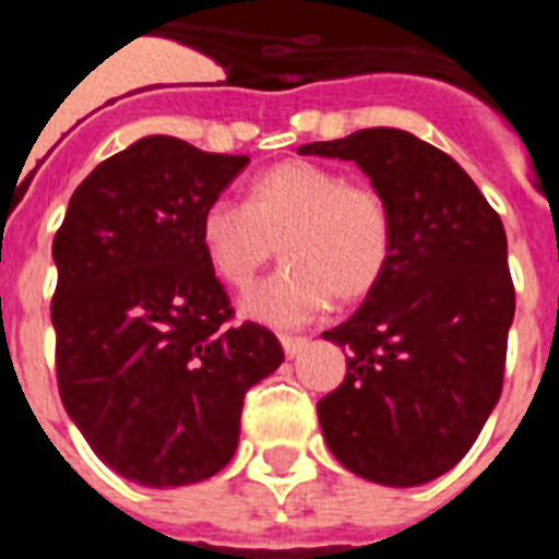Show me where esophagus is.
<instances>
[{
  "label": "esophagus",
  "instance_id": "esophagus-1",
  "mask_svg": "<svg viewBox=\"0 0 559 559\" xmlns=\"http://www.w3.org/2000/svg\"><path fill=\"white\" fill-rule=\"evenodd\" d=\"M280 341H283V349L288 358H296V355L308 347V338H302V335H280Z\"/></svg>",
  "mask_w": 559,
  "mask_h": 559
}]
</instances>
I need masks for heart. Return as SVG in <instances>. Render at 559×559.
<instances>
[{"mask_svg": "<svg viewBox=\"0 0 559 559\" xmlns=\"http://www.w3.org/2000/svg\"><path fill=\"white\" fill-rule=\"evenodd\" d=\"M212 271L243 290L274 260L288 269L257 285L243 313L274 328H296L330 308L372 294L392 260L394 226L374 187L341 170L288 159L251 179L246 204L215 199L199 221Z\"/></svg>", "mask_w": 559, "mask_h": 559, "instance_id": "1", "label": "heart"}]
</instances>
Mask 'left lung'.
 Listing matches in <instances>:
<instances>
[{"mask_svg":"<svg viewBox=\"0 0 559 559\" xmlns=\"http://www.w3.org/2000/svg\"><path fill=\"white\" fill-rule=\"evenodd\" d=\"M302 156L355 162L392 212L386 271L324 338L347 378L319 400L333 456L355 476L417 487L471 451L501 397L515 288L507 231L473 179L400 128L310 142Z\"/></svg>","mask_w":559,"mask_h":559,"instance_id":"8db88e82","label":"left lung"}]
</instances>
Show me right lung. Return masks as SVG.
I'll use <instances>...</instances> for the list:
<instances>
[{
  "label": "right lung",
  "mask_w": 559,
  "mask_h": 559,
  "mask_svg": "<svg viewBox=\"0 0 559 559\" xmlns=\"http://www.w3.org/2000/svg\"><path fill=\"white\" fill-rule=\"evenodd\" d=\"M249 156L145 136L100 162L52 240L61 400L103 462L142 487H185L235 456L243 397L285 353L231 305L199 221Z\"/></svg>",
  "instance_id": "add662e5"
}]
</instances>
